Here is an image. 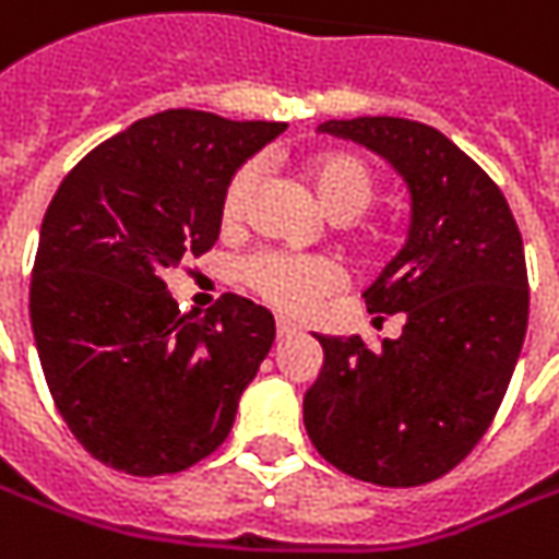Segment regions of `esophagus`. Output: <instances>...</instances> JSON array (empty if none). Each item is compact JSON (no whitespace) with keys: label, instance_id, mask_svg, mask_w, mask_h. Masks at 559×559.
<instances>
[{"label":"esophagus","instance_id":"34e87169","mask_svg":"<svg viewBox=\"0 0 559 559\" xmlns=\"http://www.w3.org/2000/svg\"><path fill=\"white\" fill-rule=\"evenodd\" d=\"M275 331H278V337H290V334H297V321L290 316H275Z\"/></svg>","mask_w":559,"mask_h":559}]
</instances>
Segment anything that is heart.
I'll use <instances>...</instances> for the list:
<instances>
[{"instance_id":"1","label":"heart","mask_w":559,"mask_h":559,"mask_svg":"<svg viewBox=\"0 0 559 559\" xmlns=\"http://www.w3.org/2000/svg\"><path fill=\"white\" fill-rule=\"evenodd\" d=\"M257 166L243 164L231 173L222 191V225H241L253 191H257ZM302 179L309 182L321 210L337 222L361 216L377 198V179L371 166L349 151H318L302 164ZM243 281L281 309H309L312 302L328 297L340 284V269L321 257H299L265 250L243 262Z\"/></svg>"}]
</instances>
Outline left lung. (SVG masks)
Here are the masks:
<instances>
[{
  "label": "left lung",
  "instance_id": "1",
  "mask_svg": "<svg viewBox=\"0 0 559 559\" xmlns=\"http://www.w3.org/2000/svg\"><path fill=\"white\" fill-rule=\"evenodd\" d=\"M318 132L371 147L412 191L408 241L365 290L402 334L318 337L302 399L324 461L361 483L408 489L457 467L489 430L526 337L530 278L501 188L439 129L402 117L328 120Z\"/></svg>",
  "mask_w": 559,
  "mask_h": 559
}]
</instances>
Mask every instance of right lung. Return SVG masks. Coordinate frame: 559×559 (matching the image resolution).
<instances>
[{
    "instance_id": "add662e5",
    "label": "right lung",
    "mask_w": 559,
    "mask_h": 559,
    "mask_svg": "<svg viewBox=\"0 0 559 559\" xmlns=\"http://www.w3.org/2000/svg\"><path fill=\"white\" fill-rule=\"evenodd\" d=\"M284 123L164 110L88 151L51 198L29 324L58 412L95 461L129 476L188 471L225 442L275 318L225 294L179 312L164 272L203 257L231 173Z\"/></svg>"
}]
</instances>
